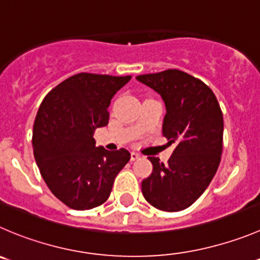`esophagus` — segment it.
<instances>
[{"label":"esophagus","mask_w":260,"mask_h":260,"mask_svg":"<svg viewBox=\"0 0 260 260\" xmlns=\"http://www.w3.org/2000/svg\"><path fill=\"white\" fill-rule=\"evenodd\" d=\"M130 158H132V160H137V159H139V158H140V155L138 154V153H135V152H132V154H130Z\"/></svg>","instance_id":"1"}]
</instances>
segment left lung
Segmentation results:
<instances>
[{
	"label": "left lung",
	"instance_id": "1",
	"mask_svg": "<svg viewBox=\"0 0 260 260\" xmlns=\"http://www.w3.org/2000/svg\"><path fill=\"white\" fill-rule=\"evenodd\" d=\"M137 79L160 94L166 105L163 137L176 144L166 165L148 157L153 172L142 181V192L157 209L182 211L206 191L221 162V107L207 84L184 71L170 69Z\"/></svg>",
	"mask_w": 260,
	"mask_h": 260
}]
</instances>
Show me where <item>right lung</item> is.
Segmentation results:
<instances>
[{"mask_svg":"<svg viewBox=\"0 0 260 260\" xmlns=\"http://www.w3.org/2000/svg\"><path fill=\"white\" fill-rule=\"evenodd\" d=\"M132 76L80 73L44 97L33 127L34 158L52 194L76 211L108 199L128 150L95 147L94 130L108 123V106Z\"/></svg>","mask_w":260,"mask_h":260,"instance_id":"right-lung-1","label":"right lung"}]
</instances>
